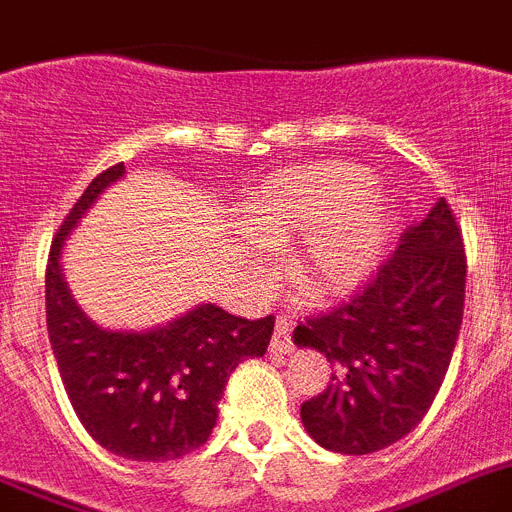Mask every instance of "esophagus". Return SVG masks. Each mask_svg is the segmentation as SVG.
Instances as JSON below:
<instances>
[{
  "instance_id": "34e87169",
  "label": "esophagus",
  "mask_w": 512,
  "mask_h": 512,
  "mask_svg": "<svg viewBox=\"0 0 512 512\" xmlns=\"http://www.w3.org/2000/svg\"><path fill=\"white\" fill-rule=\"evenodd\" d=\"M292 318L287 316H279L277 318V329H274V336H272V352H277V355H290L292 352Z\"/></svg>"
}]
</instances>
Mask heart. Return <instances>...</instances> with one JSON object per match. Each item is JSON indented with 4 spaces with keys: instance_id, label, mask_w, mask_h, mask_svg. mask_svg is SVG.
<instances>
[{
    "instance_id": "b5f03b06",
    "label": "heart",
    "mask_w": 512,
    "mask_h": 512,
    "mask_svg": "<svg viewBox=\"0 0 512 512\" xmlns=\"http://www.w3.org/2000/svg\"><path fill=\"white\" fill-rule=\"evenodd\" d=\"M246 225L264 248L303 238L292 279L305 298L331 300L362 285L381 261L386 204L355 165H295L248 199Z\"/></svg>"
}]
</instances>
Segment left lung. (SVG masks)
<instances>
[{"mask_svg": "<svg viewBox=\"0 0 512 512\" xmlns=\"http://www.w3.org/2000/svg\"><path fill=\"white\" fill-rule=\"evenodd\" d=\"M464 298V235L440 199L401 235L368 287L292 334L334 368L329 386L300 406L310 438L326 451L365 456L409 435L443 386Z\"/></svg>", "mask_w": 512, "mask_h": 512, "instance_id": "left-lung-1", "label": "left lung"}]
</instances>
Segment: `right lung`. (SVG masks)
Segmentation results:
<instances>
[{
	"label": "right lung",
	"mask_w": 512,
	"mask_h": 512,
	"mask_svg": "<svg viewBox=\"0 0 512 512\" xmlns=\"http://www.w3.org/2000/svg\"><path fill=\"white\" fill-rule=\"evenodd\" d=\"M124 178L103 170L51 243L46 326L74 412L106 451L131 461H173L207 443L227 378L264 357L274 316L248 321L212 303L147 331H108L82 313L61 272V248L98 196Z\"/></svg>",
	"instance_id": "1"
}]
</instances>
